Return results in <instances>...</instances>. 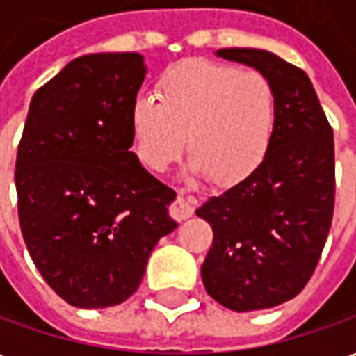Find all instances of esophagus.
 <instances>
[{
    "label": "esophagus",
    "instance_id": "esophagus-1",
    "mask_svg": "<svg viewBox=\"0 0 356 356\" xmlns=\"http://www.w3.org/2000/svg\"><path fill=\"white\" fill-rule=\"evenodd\" d=\"M170 213L177 221H185L193 216V198L185 191H177V200L171 204Z\"/></svg>",
    "mask_w": 356,
    "mask_h": 356
}]
</instances>
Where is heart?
I'll use <instances>...</instances> for the list:
<instances>
[{"label":"heart","mask_w":356,"mask_h":356,"mask_svg":"<svg viewBox=\"0 0 356 356\" xmlns=\"http://www.w3.org/2000/svg\"><path fill=\"white\" fill-rule=\"evenodd\" d=\"M156 97H137L129 112L135 152L148 170L163 171L175 162L186 137L191 173L217 183H236L265 160L276 99L263 74L185 60L160 76Z\"/></svg>","instance_id":"heart-1"}]
</instances>
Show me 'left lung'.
Segmentation results:
<instances>
[{"instance_id": "1", "label": "left lung", "mask_w": 356, "mask_h": 356, "mask_svg": "<svg viewBox=\"0 0 356 356\" xmlns=\"http://www.w3.org/2000/svg\"><path fill=\"white\" fill-rule=\"evenodd\" d=\"M216 55L270 81L276 118L261 165L196 209L213 229L202 282L231 311L270 309L305 288L328 238L336 196L334 133L301 68L250 47Z\"/></svg>"}]
</instances>
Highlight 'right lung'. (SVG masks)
<instances>
[{"label":"right lung","mask_w":356,"mask_h":356,"mask_svg":"<svg viewBox=\"0 0 356 356\" xmlns=\"http://www.w3.org/2000/svg\"><path fill=\"white\" fill-rule=\"evenodd\" d=\"M145 76L139 53L83 55L30 101L15 171L20 231L45 282L80 309L133 296L158 240L177 229L175 191L129 150Z\"/></svg>","instance_id":"obj_1"}]
</instances>
